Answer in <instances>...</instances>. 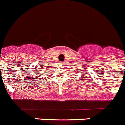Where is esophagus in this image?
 I'll list each match as a JSON object with an SVG mask.
<instances>
[{
  "label": "esophagus",
  "instance_id": "esophagus-1",
  "mask_svg": "<svg viewBox=\"0 0 125 125\" xmlns=\"http://www.w3.org/2000/svg\"><path fill=\"white\" fill-rule=\"evenodd\" d=\"M60 65H64V63H63V62L61 63H60Z\"/></svg>",
  "mask_w": 125,
  "mask_h": 125
}]
</instances>
